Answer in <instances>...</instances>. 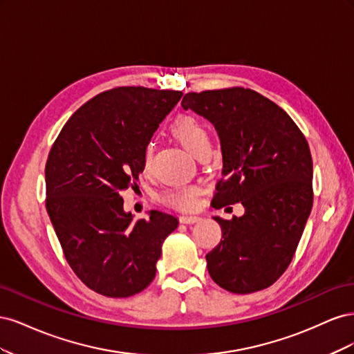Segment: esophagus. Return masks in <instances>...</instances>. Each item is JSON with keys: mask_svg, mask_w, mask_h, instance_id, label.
<instances>
[{"mask_svg": "<svg viewBox=\"0 0 354 354\" xmlns=\"http://www.w3.org/2000/svg\"><path fill=\"white\" fill-rule=\"evenodd\" d=\"M201 220V217H196V216H181L180 217V223L183 224H194V223H198Z\"/></svg>", "mask_w": 354, "mask_h": 354, "instance_id": "1", "label": "esophagus"}]
</instances>
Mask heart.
Masks as SVG:
<instances>
[{"label": "heart", "mask_w": 354, "mask_h": 354, "mask_svg": "<svg viewBox=\"0 0 354 354\" xmlns=\"http://www.w3.org/2000/svg\"><path fill=\"white\" fill-rule=\"evenodd\" d=\"M171 134L183 145L189 152L195 156L211 151V136L205 124L201 122L198 118L192 115H180L169 127ZM153 155V143H146L143 147V168L151 167ZM201 195V187L190 185L176 189H169L162 195V202L168 207H173L180 211L194 209Z\"/></svg>", "instance_id": "heart-1"}]
</instances>
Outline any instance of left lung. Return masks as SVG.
<instances>
[{
  "mask_svg": "<svg viewBox=\"0 0 354 354\" xmlns=\"http://www.w3.org/2000/svg\"><path fill=\"white\" fill-rule=\"evenodd\" d=\"M181 106L207 118L220 137L212 207L245 208L242 217H214L223 241L207 254L209 276L233 294L269 288L292 261L313 205L306 137L282 108L250 88L187 93Z\"/></svg>",
  "mask_w": 354,
  "mask_h": 354,
  "instance_id": "1",
  "label": "left lung"
}]
</instances>
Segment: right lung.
<instances>
[{
    "label": "right lung",
    "instance_id": "obj_1",
    "mask_svg": "<svg viewBox=\"0 0 354 354\" xmlns=\"http://www.w3.org/2000/svg\"><path fill=\"white\" fill-rule=\"evenodd\" d=\"M181 95L145 87L103 91L69 118L48 153L47 212L71 269L97 294L142 292L178 226L160 211L134 221L121 195L137 187L143 147Z\"/></svg>",
    "mask_w": 354,
    "mask_h": 354
}]
</instances>
